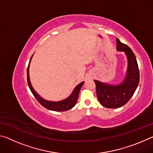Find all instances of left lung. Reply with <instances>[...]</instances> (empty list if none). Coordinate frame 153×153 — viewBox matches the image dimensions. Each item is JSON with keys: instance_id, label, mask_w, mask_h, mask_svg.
Listing matches in <instances>:
<instances>
[{"instance_id": "8db88e82", "label": "left lung", "mask_w": 153, "mask_h": 153, "mask_svg": "<svg viewBox=\"0 0 153 153\" xmlns=\"http://www.w3.org/2000/svg\"><path fill=\"white\" fill-rule=\"evenodd\" d=\"M117 51L123 52L128 59V68L123 81L118 84H111L94 79L97 95L103 107L117 108L126 105L135 92L140 81L138 65L131 49L116 38Z\"/></svg>"}]
</instances>
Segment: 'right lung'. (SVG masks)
Instances as JSON below:
<instances>
[{"instance_id": "obj_1", "label": "right lung", "mask_w": 153, "mask_h": 153, "mask_svg": "<svg viewBox=\"0 0 153 153\" xmlns=\"http://www.w3.org/2000/svg\"><path fill=\"white\" fill-rule=\"evenodd\" d=\"M32 56L30 59L29 65H28V67H27V79L28 86H29L31 92H32L33 95L34 96V97L36 98V100H37L44 107L48 108L49 110L54 111H65L73 108L74 106L76 105V102L77 101V98H78L80 89H81L82 86H83V84H84V82H82L81 83H79L78 85H77L76 87L75 88L74 90H73V92H71V94L67 98H65V99L59 100V101H51V100H46L42 97H41L35 91V90L33 89L32 84H31L30 75H29V69H30V64L31 60H32Z\"/></svg>"}]
</instances>
